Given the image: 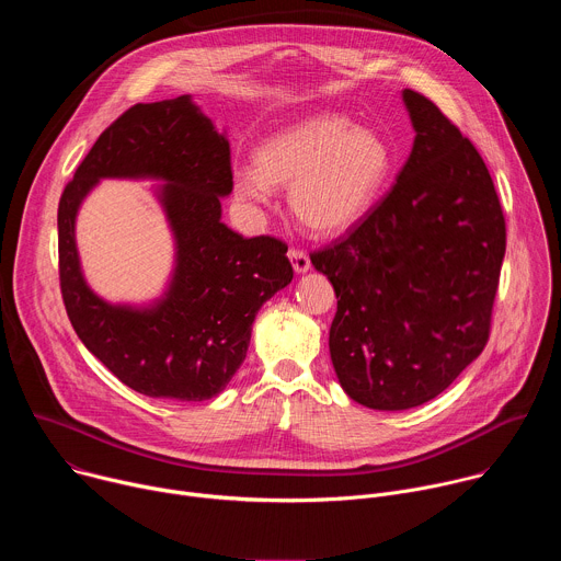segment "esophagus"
Wrapping results in <instances>:
<instances>
[{
  "label": "esophagus",
  "instance_id": "obj_1",
  "mask_svg": "<svg viewBox=\"0 0 561 561\" xmlns=\"http://www.w3.org/2000/svg\"><path fill=\"white\" fill-rule=\"evenodd\" d=\"M288 257H290L293 268H295L297 273H306V271L310 268V257H308L306 251H301V249H297V247H290V249H288Z\"/></svg>",
  "mask_w": 561,
  "mask_h": 561
}]
</instances>
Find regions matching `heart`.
<instances>
[{
	"label": "heart",
	"instance_id": "obj_1",
	"mask_svg": "<svg viewBox=\"0 0 561 561\" xmlns=\"http://www.w3.org/2000/svg\"><path fill=\"white\" fill-rule=\"evenodd\" d=\"M255 169L234 171V195L264 204L271 186L290 188V208L310 232L340 234L377 204L394 167L390 144L337 113L312 115L271 135Z\"/></svg>",
	"mask_w": 561,
	"mask_h": 561
}]
</instances>
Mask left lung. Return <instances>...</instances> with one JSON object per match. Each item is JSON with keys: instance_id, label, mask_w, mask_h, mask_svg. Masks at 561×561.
I'll use <instances>...</instances> for the list:
<instances>
[{"instance_id": "obj_1", "label": "left lung", "mask_w": 561, "mask_h": 561, "mask_svg": "<svg viewBox=\"0 0 561 561\" xmlns=\"http://www.w3.org/2000/svg\"><path fill=\"white\" fill-rule=\"evenodd\" d=\"M390 191L312 266L337 295L329 348L357 404L404 411L444 392L491 337L506 219L472 141L426 95Z\"/></svg>"}]
</instances>
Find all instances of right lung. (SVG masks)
Wrapping results in <instances>:
<instances>
[{"instance_id":"obj_1","label":"right lung","mask_w":561,"mask_h":561,"mask_svg":"<svg viewBox=\"0 0 561 561\" xmlns=\"http://www.w3.org/2000/svg\"><path fill=\"white\" fill-rule=\"evenodd\" d=\"M102 176H162L179 237L170 297L150 311L111 307L90 293L73 249V215ZM232 191L230 146L188 95L124 111L66 184L59 210V288L84 346L126 386L148 397L204 402L247 359L255 314L290 284L288 244L244 239L221 217Z\"/></svg>"}]
</instances>
